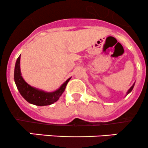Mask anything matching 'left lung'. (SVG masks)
Wrapping results in <instances>:
<instances>
[{"mask_svg": "<svg viewBox=\"0 0 148 148\" xmlns=\"http://www.w3.org/2000/svg\"><path fill=\"white\" fill-rule=\"evenodd\" d=\"M134 84H133V86H132V87H131V88H130V89H129V90H128V91H127V94H129V93H130V92H131V91H132V90L133 88H134Z\"/></svg>", "mask_w": 148, "mask_h": 148, "instance_id": "obj_1", "label": "left lung"}]
</instances>
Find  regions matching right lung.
Wrapping results in <instances>:
<instances>
[{
	"instance_id": "1",
	"label": "right lung",
	"mask_w": 148,
	"mask_h": 148,
	"mask_svg": "<svg viewBox=\"0 0 148 148\" xmlns=\"http://www.w3.org/2000/svg\"><path fill=\"white\" fill-rule=\"evenodd\" d=\"M20 55L17 59L14 70V80L18 91L29 103L36 106H47L56 102L66 88L67 84L71 77L66 80L59 89L53 92H45L29 86L23 79L20 70Z\"/></svg>"
}]
</instances>
